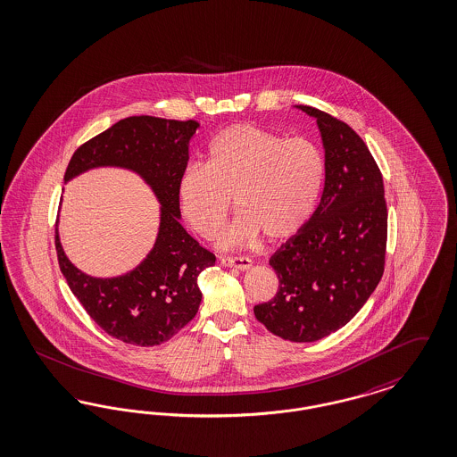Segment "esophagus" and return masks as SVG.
Segmentation results:
<instances>
[{"mask_svg":"<svg viewBox=\"0 0 457 457\" xmlns=\"http://www.w3.org/2000/svg\"><path fill=\"white\" fill-rule=\"evenodd\" d=\"M220 264L221 266H225V268H236V270H240V271H245V270H249L251 266H253V259L249 258H220Z\"/></svg>","mask_w":457,"mask_h":457,"instance_id":"34e87169","label":"esophagus"}]
</instances>
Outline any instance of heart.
<instances>
[{"label":"heart","mask_w":457,"mask_h":457,"mask_svg":"<svg viewBox=\"0 0 457 457\" xmlns=\"http://www.w3.org/2000/svg\"><path fill=\"white\" fill-rule=\"evenodd\" d=\"M324 176V157L311 139L234 124L210 143L206 163L189 165L180 174L179 204L199 236L212 238L234 198L240 213L220 236L225 249L245 245L261 234L283 240L312 219Z\"/></svg>","instance_id":"b5f03b06"}]
</instances>
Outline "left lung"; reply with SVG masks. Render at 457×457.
<instances>
[{
	"label": "left lung",
	"instance_id": "obj_1",
	"mask_svg": "<svg viewBox=\"0 0 457 457\" xmlns=\"http://www.w3.org/2000/svg\"><path fill=\"white\" fill-rule=\"evenodd\" d=\"M324 148V189L312 219L270 259L278 292L254 307L273 335L311 343L343 328L384 273L387 206L378 163L343 120L309 105Z\"/></svg>",
	"mask_w": 457,
	"mask_h": 457
}]
</instances>
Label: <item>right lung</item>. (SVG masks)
<instances>
[{"label":"right lung","instance_id":"right-lung-1","mask_svg":"<svg viewBox=\"0 0 457 457\" xmlns=\"http://www.w3.org/2000/svg\"><path fill=\"white\" fill-rule=\"evenodd\" d=\"M199 122L133 116L83 143L68 163L64 182L99 167L138 174L160 203L159 234L138 266L120 277L96 278L79 270L61 245V273L87 314L107 335L128 345L157 346L196 316L201 271L215 256L180 225L178 186L187 167L189 143Z\"/></svg>","mask_w":457,"mask_h":457}]
</instances>
